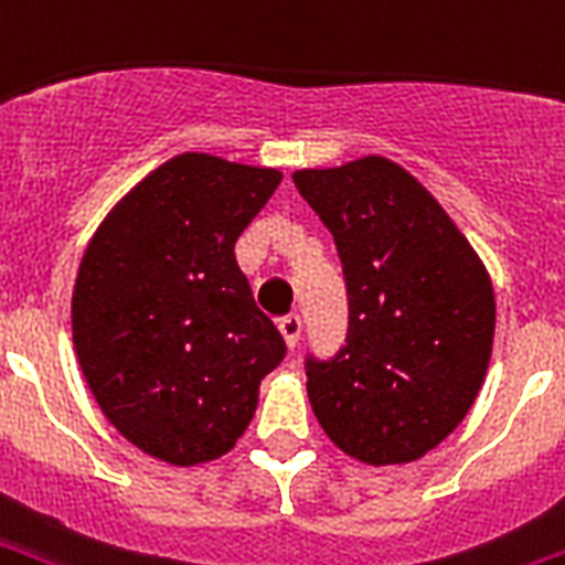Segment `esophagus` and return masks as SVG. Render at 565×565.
I'll return each mask as SVG.
<instances>
[{
  "instance_id": "34e87169",
  "label": "esophagus",
  "mask_w": 565,
  "mask_h": 565,
  "mask_svg": "<svg viewBox=\"0 0 565 565\" xmlns=\"http://www.w3.org/2000/svg\"><path fill=\"white\" fill-rule=\"evenodd\" d=\"M278 329H281V335H284V341H287V347L294 350V347L299 344V335H302V317L287 315L281 323H278Z\"/></svg>"
}]
</instances>
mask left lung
<instances>
[{
	"label": "left lung",
	"instance_id": "8db88e82",
	"mask_svg": "<svg viewBox=\"0 0 565 565\" xmlns=\"http://www.w3.org/2000/svg\"><path fill=\"white\" fill-rule=\"evenodd\" d=\"M294 182L335 239L350 305L335 356H305L317 422L359 461H416L482 388L491 278L440 203L386 158L299 170Z\"/></svg>",
	"mask_w": 565,
	"mask_h": 565
}]
</instances>
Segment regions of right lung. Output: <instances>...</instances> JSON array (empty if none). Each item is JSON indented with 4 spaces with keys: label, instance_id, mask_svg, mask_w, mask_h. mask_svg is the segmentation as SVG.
I'll return each instance as SVG.
<instances>
[{
    "label": "right lung",
    "instance_id": "right-lung-1",
    "mask_svg": "<svg viewBox=\"0 0 565 565\" xmlns=\"http://www.w3.org/2000/svg\"><path fill=\"white\" fill-rule=\"evenodd\" d=\"M278 182L266 167L177 154L83 254L71 302L83 377L116 431L161 461L230 452L287 353L233 254Z\"/></svg>",
    "mask_w": 565,
    "mask_h": 565
}]
</instances>
